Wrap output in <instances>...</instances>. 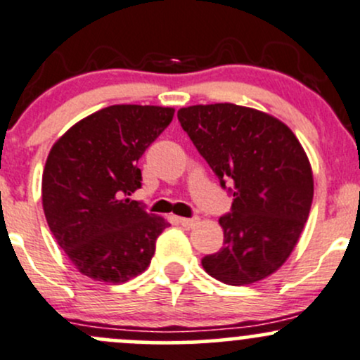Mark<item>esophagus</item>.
<instances>
[{
  "instance_id": "34e87169",
  "label": "esophagus",
  "mask_w": 360,
  "mask_h": 360,
  "mask_svg": "<svg viewBox=\"0 0 360 360\" xmlns=\"http://www.w3.org/2000/svg\"><path fill=\"white\" fill-rule=\"evenodd\" d=\"M177 222H179L181 225H183V227H186V229H191V227H195L196 224L200 222L198 219H186V217H179V219H177Z\"/></svg>"
}]
</instances>
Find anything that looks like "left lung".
I'll use <instances>...</instances> for the list:
<instances>
[{"label":"left lung","instance_id":"obj_1","mask_svg":"<svg viewBox=\"0 0 360 360\" xmlns=\"http://www.w3.org/2000/svg\"><path fill=\"white\" fill-rule=\"evenodd\" d=\"M181 126L225 188L232 213L219 219L224 248L201 259L227 285H251L275 274L294 251L309 217L313 169L285 122L236 104L177 110Z\"/></svg>","mask_w":360,"mask_h":360}]
</instances>
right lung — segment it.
<instances>
[{
  "label": "right lung",
  "mask_w": 360,
  "mask_h": 360,
  "mask_svg": "<svg viewBox=\"0 0 360 360\" xmlns=\"http://www.w3.org/2000/svg\"><path fill=\"white\" fill-rule=\"evenodd\" d=\"M172 117V108L109 105L71 126L51 148L42 208L82 275L124 283L148 268L169 222L129 196L141 186L138 160Z\"/></svg>",
  "instance_id": "right-lung-1"
}]
</instances>
